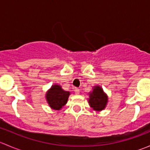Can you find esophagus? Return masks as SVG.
<instances>
[{
	"label": "esophagus",
	"instance_id": "esophagus-1",
	"mask_svg": "<svg viewBox=\"0 0 150 150\" xmlns=\"http://www.w3.org/2000/svg\"><path fill=\"white\" fill-rule=\"evenodd\" d=\"M74 91H75V94H77V95H78V94H79V93H80V90H79V89L78 88H75V90H74Z\"/></svg>",
	"mask_w": 150,
	"mask_h": 150
}]
</instances>
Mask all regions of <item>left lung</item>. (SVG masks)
Returning a JSON list of instances; mask_svg holds the SVG:
<instances>
[{
	"instance_id": "8db88e82",
	"label": "left lung",
	"mask_w": 150,
	"mask_h": 150,
	"mask_svg": "<svg viewBox=\"0 0 150 150\" xmlns=\"http://www.w3.org/2000/svg\"><path fill=\"white\" fill-rule=\"evenodd\" d=\"M92 89L93 90L88 93L89 105L95 111H102L107 106L108 96L101 86H95Z\"/></svg>"
}]
</instances>
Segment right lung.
<instances>
[{
  "label": "right lung",
  "mask_w": 150,
  "mask_h": 150,
  "mask_svg": "<svg viewBox=\"0 0 150 150\" xmlns=\"http://www.w3.org/2000/svg\"><path fill=\"white\" fill-rule=\"evenodd\" d=\"M70 92L64 91L60 85L54 84L47 91L46 99L49 107L54 110H60L67 104Z\"/></svg>",
  "instance_id": "add662e5"
}]
</instances>
